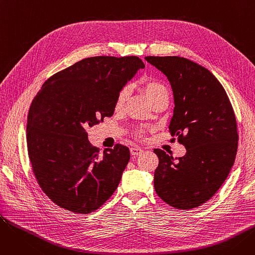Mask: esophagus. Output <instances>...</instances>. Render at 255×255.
I'll return each instance as SVG.
<instances>
[{
  "label": "esophagus",
  "instance_id": "obj_1",
  "mask_svg": "<svg viewBox=\"0 0 255 255\" xmlns=\"http://www.w3.org/2000/svg\"><path fill=\"white\" fill-rule=\"evenodd\" d=\"M130 153L132 155H139L142 153V149L139 148V146H132V148H130Z\"/></svg>",
  "mask_w": 255,
  "mask_h": 255
}]
</instances>
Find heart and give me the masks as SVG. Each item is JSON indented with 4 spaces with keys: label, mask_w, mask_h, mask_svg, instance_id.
Wrapping results in <instances>:
<instances>
[{
    "label": "heart",
    "mask_w": 255,
    "mask_h": 255,
    "mask_svg": "<svg viewBox=\"0 0 255 255\" xmlns=\"http://www.w3.org/2000/svg\"><path fill=\"white\" fill-rule=\"evenodd\" d=\"M142 89L145 94L146 99L149 100L150 103H152L159 97L168 95L167 88L162 83H160L159 80H156V79L143 80ZM129 93H130L129 87H124L121 89V91L119 92L118 96H117V99H116V104H115L116 109H120V107L124 104V102L126 101V99L129 96Z\"/></svg>",
    "instance_id": "heart-1"
}]
</instances>
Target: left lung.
<instances>
[{"label":"left lung","instance_id":"1","mask_svg":"<svg viewBox=\"0 0 255 255\" xmlns=\"http://www.w3.org/2000/svg\"><path fill=\"white\" fill-rule=\"evenodd\" d=\"M144 59L169 80L175 109L168 128L186 148L176 159L154 149L159 158L155 191L176 209L199 207L217 192L235 163L239 135L233 106L205 67L181 57Z\"/></svg>","mask_w":255,"mask_h":255}]
</instances>
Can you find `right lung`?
<instances>
[{
	"mask_svg": "<svg viewBox=\"0 0 255 255\" xmlns=\"http://www.w3.org/2000/svg\"><path fill=\"white\" fill-rule=\"evenodd\" d=\"M144 64L138 57L87 58L49 77L28 115L26 143L34 175L59 207L89 214L100 208L130 159L126 145L100 154L86 128L112 117L119 92Z\"/></svg>",
	"mask_w": 255,
	"mask_h": 255,
	"instance_id": "1",
	"label": "right lung"
}]
</instances>
